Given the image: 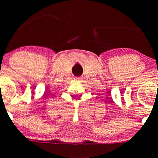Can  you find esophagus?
<instances>
[{"mask_svg": "<svg viewBox=\"0 0 158 158\" xmlns=\"http://www.w3.org/2000/svg\"><path fill=\"white\" fill-rule=\"evenodd\" d=\"M75 79H77V80H81V79H82V77H75Z\"/></svg>", "mask_w": 158, "mask_h": 158, "instance_id": "esophagus-1", "label": "esophagus"}]
</instances>
